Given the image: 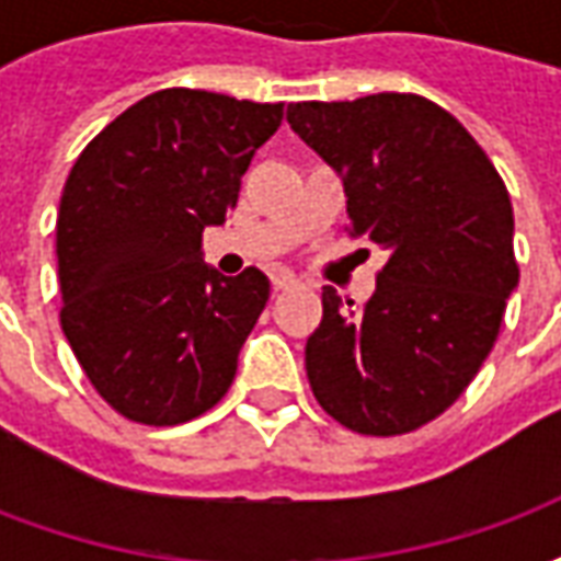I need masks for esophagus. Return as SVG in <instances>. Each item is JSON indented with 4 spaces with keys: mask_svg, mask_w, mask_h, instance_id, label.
Returning a JSON list of instances; mask_svg holds the SVG:
<instances>
[{
    "mask_svg": "<svg viewBox=\"0 0 561 561\" xmlns=\"http://www.w3.org/2000/svg\"><path fill=\"white\" fill-rule=\"evenodd\" d=\"M273 285H276V291H291V288L300 285V279H297L294 273H288V270H282V273L273 276Z\"/></svg>",
    "mask_w": 561,
    "mask_h": 561,
    "instance_id": "esophagus-1",
    "label": "esophagus"
}]
</instances>
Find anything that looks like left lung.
I'll return each mask as SVG.
<instances>
[{"mask_svg": "<svg viewBox=\"0 0 561 561\" xmlns=\"http://www.w3.org/2000/svg\"><path fill=\"white\" fill-rule=\"evenodd\" d=\"M288 123L342 176L348 233L388 252L364 306L321 294L306 340L312 393L354 433H412L493 352L519 282L507 188L457 116L423 95L297 102Z\"/></svg>", "mask_w": 561, "mask_h": 561, "instance_id": "1", "label": "left lung"}]
</instances>
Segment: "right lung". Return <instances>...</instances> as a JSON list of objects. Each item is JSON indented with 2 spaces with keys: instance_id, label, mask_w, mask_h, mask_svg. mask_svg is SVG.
Masks as SVG:
<instances>
[{
  "instance_id": "1",
  "label": "right lung",
  "mask_w": 561,
  "mask_h": 561,
  "mask_svg": "<svg viewBox=\"0 0 561 561\" xmlns=\"http://www.w3.org/2000/svg\"><path fill=\"white\" fill-rule=\"evenodd\" d=\"M282 126V104L152 92L104 126L68 173L56 257L62 333L114 412L176 426L209 412L270 297L257 267L221 276L201 233Z\"/></svg>"
}]
</instances>
